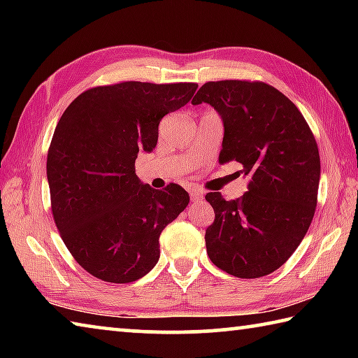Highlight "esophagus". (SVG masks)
<instances>
[{"label": "esophagus", "mask_w": 358, "mask_h": 358, "mask_svg": "<svg viewBox=\"0 0 358 358\" xmlns=\"http://www.w3.org/2000/svg\"><path fill=\"white\" fill-rule=\"evenodd\" d=\"M189 196H191V201L192 202H199V201H202V194L201 192H197V191H191L189 192Z\"/></svg>", "instance_id": "obj_1"}]
</instances>
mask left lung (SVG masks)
Returning a JSON list of instances; mask_svg holds the SVG:
<instances>
[{"label": "left lung", "mask_w": 358, "mask_h": 358, "mask_svg": "<svg viewBox=\"0 0 358 358\" xmlns=\"http://www.w3.org/2000/svg\"><path fill=\"white\" fill-rule=\"evenodd\" d=\"M191 102H207L221 115L220 162L237 161L250 177L237 201L205 196L215 210L205 232L208 257L237 278L273 273L299 248L316 211V138L294 102L264 82H207Z\"/></svg>", "instance_id": "obj_1"}]
</instances>
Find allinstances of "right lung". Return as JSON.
<instances>
[{
  "label": "right lung",
  "mask_w": 358,
  "mask_h": 358,
  "mask_svg": "<svg viewBox=\"0 0 358 358\" xmlns=\"http://www.w3.org/2000/svg\"><path fill=\"white\" fill-rule=\"evenodd\" d=\"M197 83L121 82L83 92L59 118L47 155L52 213L77 264L107 282L137 281L159 260V235L189 203L136 175L138 151H153L162 117Z\"/></svg>",
  "instance_id": "right-lung-1"
}]
</instances>
